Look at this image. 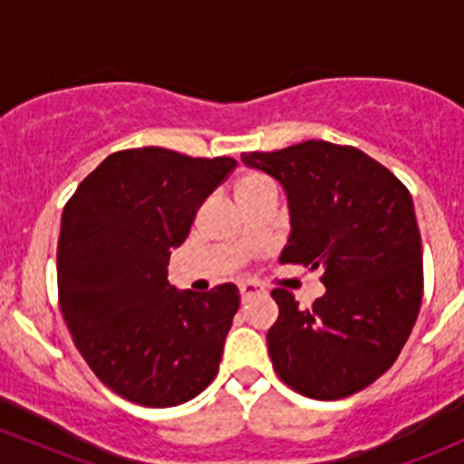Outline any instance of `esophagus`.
<instances>
[{
    "label": "esophagus",
    "instance_id": "1",
    "mask_svg": "<svg viewBox=\"0 0 464 464\" xmlns=\"http://www.w3.org/2000/svg\"><path fill=\"white\" fill-rule=\"evenodd\" d=\"M260 294H262V289L256 285V282H242V285H240L242 302L251 300V297H256V295H260Z\"/></svg>",
    "mask_w": 464,
    "mask_h": 464
}]
</instances>
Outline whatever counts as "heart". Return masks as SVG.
<instances>
[{"instance_id": "obj_1", "label": "heart", "mask_w": 464, "mask_h": 464, "mask_svg": "<svg viewBox=\"0 0 464 464\" xmlns=\"http://www.w3.org/2000/svg\"><path fill=\"white\" fill-rule=\"evenodd\" d=\"M265 187H271V182L265 178V175H260V173H246V175H242L240 179H237V184H236V195L248 193V191H257V188H265Z\"/></svg>"}]
</instances>
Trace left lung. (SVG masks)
<instances>
[{"label": "left lung", "mask_w": 464, "mask_h": 464, "mask_svg": "<svg viewBox=\"0 0 464 464\" xmlns=\"http://www.w3.org/2000/svg\"><path fill=\"white\" fill-rule=\"evenodd\" d=\"M246 167L280 182L291 233L282 265L322 269L324 295L300 309L273 291L266 334L276 373L315 400L347 398L387 372L416 324L422 246L413 199L382 164L355 146L324 140L273 153H242Z\"/></svg>", "instance_id": "8db88e82"}]
</instances>
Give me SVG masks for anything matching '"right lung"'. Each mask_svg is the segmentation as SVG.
Here are the masks:
<instances>
[{"instance_id": "1", "label": "right lung", "mask_w": 464, "mask_h": 464, "mask_svg": "<svg viewBox=\"0 0 464 464\" xmlns=\"http://www.w3.org/2000/svg\"><path fill=\"white\" fill-rule=\"evenodd\" d=\"M236 167L233 158L162 146L117 150L68 199L57 245L60 309L92 373L117 396L175 407L216 378L237 286L178 291L167 266L198 208Z\"/></svg>"}]
</instances>
